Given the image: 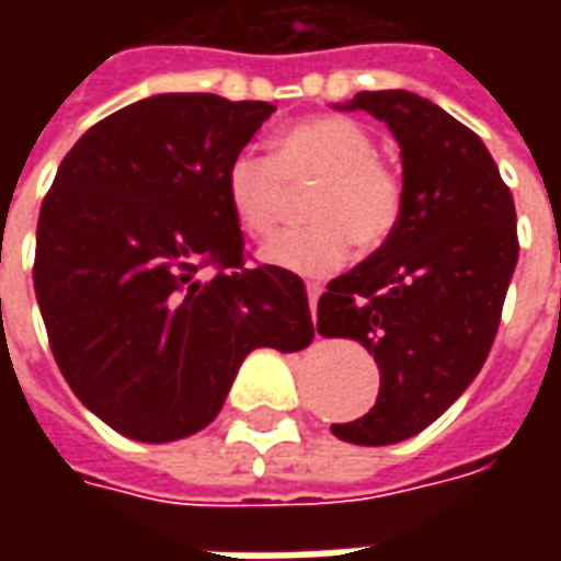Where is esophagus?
<instances>
[{
    "mask_svg": "<svg viewBox=\"0 0 561 561\" xmlns=\"http://www.w3.org/2000/svg\"><path fill=\"white\" fill-rule=\"evenodd\" d=\"M306 294H309V309H312V318H316V309H318V297H321V285H306Z\"/></svg>",
    "mask_w": 561,
    "mask_h": 561,
    "instance_id": "1",
    "label": "esophagus"
}]
</instances>
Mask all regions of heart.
Instances as JSON below:
<instances>
[{
    "label": "heart",
    "mask_w": 561,
    "mask_h": 561,
    "mask_svg": "<svg viewBox=\"0 0 561 561\" xmlns=\"http://www.w3.org/2000/svg\"><path fill=\"white\" fill-rule=\"evenodd\" d=\"M321 180L312 197V228L279 233L261 252L270 267L304 279L340 270L352 243L373 252L390 240L402 219V180L378 159L376 138L345 116H309L282 128L273 159L240 149L225 168V201L237 228L267 240L279 228L289 185Z\"/></svg>",
    "instance_id": "b5f03b06"
}]
</instances>
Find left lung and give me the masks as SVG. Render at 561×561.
<instances>
[{"instance_id": "8db88e82", "label": "left lung", "mask_w": 561, "mask_h": 561, "mask_svg": "<svg viewBox=\"0 0 561 561\" xmlns=\"http://www.w3.org/2000/svg\"><path fill=\"white\" fill-rule=\"evenodd\" d=\"M400 140L402 219L364 264L330 282L318 333L364 345L381 373L376 405L330 430L397 445L454 405L481 373L517 267V209L483 140L405 90L357 92Z\"/></svg>"}]
</instances>
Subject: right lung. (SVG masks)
<instances>
[{"mask_svg": "<svg viewBox=\"0 0 561 561\" xmlns=\"http://www.w3.org/2000/svg\"><path fill=\"white\" fill-rule=\"evenodd\" d=\"M276 107L168 92L68 149L44 195L35 297L68 388L116 433L176 442L225 405L245 354L306 348L300 276L245 267L225 168Z\"/></svg>", "mask_w": 561, "mask_h": 561, "instance_id": "obj_1", "label": "right lung"}]
</instances>
